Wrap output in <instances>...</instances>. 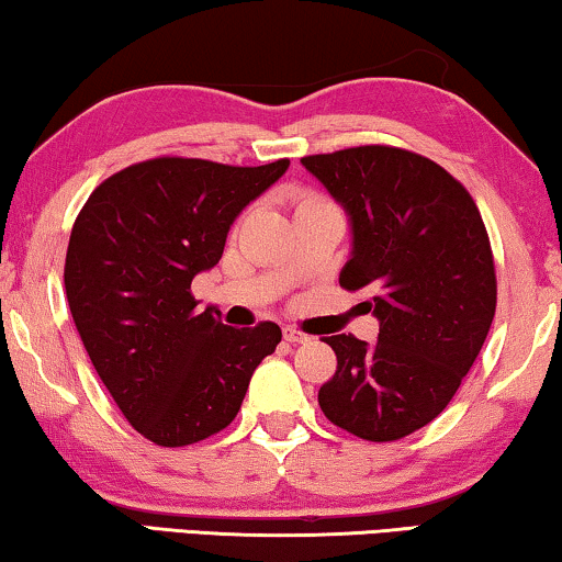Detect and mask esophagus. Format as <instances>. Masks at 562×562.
Segmentation results:
<instances>
[{
    "label": "esophagus",
    "instance_id": "obj_1",
    "mask_svg": "<svg viewBox=\"0 0 562 562\" xmlns=\"http://www.w3.org/2000/svg\"><path fill=\"white\" fill-rule=\"evenodd\" d=\"M283 339L291 341V345H306V341H312V337L299 331L296 327H283Z\"/></svg>",
    "mask_w": 562,
    "mask_h": 562
}]
</instances>
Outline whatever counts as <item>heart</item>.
<instances>
[{
	"label": "heart",
	"mask_w": 562,
	"mask_h": 562,
	"mask_svg": "<svg viewBox=\"0 0 562 562\" xmlns=\"http://www.w3.org/2000/svg\"><path fill=\"white\" fill-rule=\"evenodd\" d=\"M312 202H319V198H314V194H301V198L296 200V207H301V205H312Z\"/></svg>",
	"instance_id": "1"
}]
</instances>
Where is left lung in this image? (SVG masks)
Returning <instances> with one entry per match:
<instances>
[{
	"label": "left lung",
	"mask_w": 562,
	"mask_h": 562,
	"mask_svg": "<svg viewBox=\"0 0 562 562\" xmlns=\"http://www.w3.org/2000/svg\"><path fill=\"white\" fill-rule=\"evenodd\" d=\"M352 223L339 286L364 289L375 345L331 335L337 372L319 387L335 426L397 441L428 426L474 364L497 308V273L476 202L436 161L397 146L301 159Z\"/></svg>",
	"instance_id": "1"
}]
</instances>
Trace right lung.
Listing matches in <instances>:
<instances>
[{"label":"right lung","mask_w":562,"mask_h":562,"mask_svg":"<svg viewBox=\"0 0 562 562\" xmlns=\"http://www.w3.org/2000/svg\"><path fill=\"white\" fill-rule=\"evenodd\" d=\"M286 169L289 159H146L103 180L76 217L65 256L72 322L119 411L151 443L177 449L231 426L281 341L273 322L235 329L198 312L190 286Z\"/></svg>","instance_id":"1"}]
</instances>
